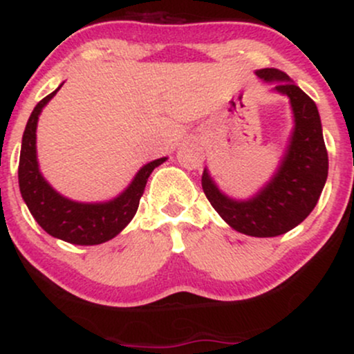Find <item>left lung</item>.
<instances>
[{"label":"left lung","instance_id":"left-lung-1","mask_svg":"<svg viewBox=\"0 0 354 354\" xmlns=\"http://www.w3.org/2000/svg\"><path fill=\"white\" fill-rule=\"evenodd\" d=\"M256 75L286 95L293 108L295 128L278 171L263 189L246 201H236L218 189L205 169L203 191L218 214L233 230L248 236L271 238L288 233L315 209L328 178V151L318 108L286 73L276 68Z\"/></svg>","mask_w":354,"mask_h":354}]
</instances>
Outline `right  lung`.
<instances>
[{
  "instance_id": "right-lung-1",
  "label": "right lung",
  "mask_w": 354,
  "mask_h": 354,
  "mask_svg": "<svg viewBox=\"0 0 354 354\" xmlns=\"http://www.w3.org/2000/svg\"><path fill=\"white\" fill-rule=\"evenodd\" d=\"M58 89L36 104L24 128L18 166L19 191L36 223L48 234L71 245H101L115 238L131 221L145 193L149 174L156 166L165 163L166 158L145 165L136 173L131 185L111 201L78 203L61 196L39 173L38 158H36V126H38L39 113Z\"/></svg>"
}]
</instances>
